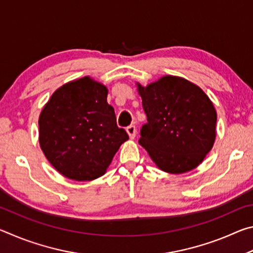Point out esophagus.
<instances>
[{"instance_id": "esophagus-1", "label": "esophagus", "mask_w": 253, "mask_h": 253, "mask_svg": "<svg viewBox=\"0 0 253 253\" xmlns=\"http://www.w3.org/2000/svg\"><path fill=\"white\" fill-rule=\"evenodd\" d=\"M126 131H127V134L129 135V138L130 139H134L135 137H136V127L135 126H132V125L128 126L126 128Z\"/></svg>"}]
</instances>
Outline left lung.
I'll return each instance as SVG.
<instances>
[{
  "mask_svg": "<svg viewBox=\"0 0 253 253\" xmlns=\"http://www.w3.org/2000/svg\"><path fill=\"white\" fill-rule=\"evenodd\" d=\"M136 85L147 116L138 143L152 161L170 174L198 168L216 136V111L207 93L176 76H164L146 87Z\"/></svg>",
  "mask_w": 253,
  "mask_h": 253,
  "instance_id": "left-lung-1",
  "label": "left lung"
}]
</instances>
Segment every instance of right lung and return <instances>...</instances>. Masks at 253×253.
Returning <instances> with one entry per match:
<instances>
[{
	"mask_svg": "<svg viewBox=\"0 0 253 253\" xmlns=\"http://www.w3.org/2000/svg\"><path fill=\"white\" fill-rule=\"evenodd\" d=\"M108 89L90 77L55 90L39 117V143L50 164L74 181L102 176L128 135L107 102Z\"/></svg>",
	"mask_w": 253,
	"mask_h": 253,
	"instance_id": "1",
	"label": "right lung"
}]
</instances>
